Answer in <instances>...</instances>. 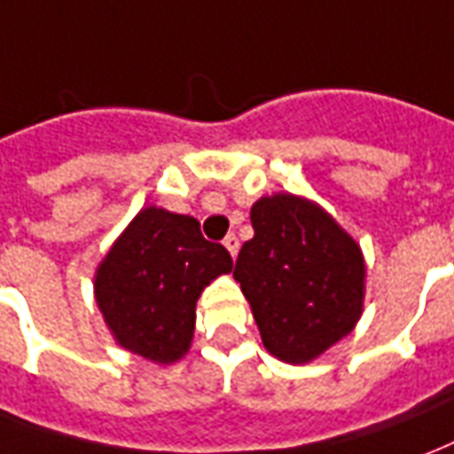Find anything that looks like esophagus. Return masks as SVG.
Instances as JSON below:
<instances>
[{
    "mask_svg": "<svg viewBox=\"0 0 454 454\" xmlns=\"http://www.w3.org/2000/svg\"><path fill=\"white\" fill-rule=\"evenodd\" d=\"M223 246H226L228 253H231V255L236 258V255H238V248H240V243H238V238L233 236V233H231V236H226V240H223Z\"/></svg>",
    "mask_w": 454,
    "mask_h": 454,
    "instance_id": "34e87169",
    "label": "esophagus"
}]
</instances>
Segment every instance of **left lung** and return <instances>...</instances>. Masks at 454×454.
I'll return each mask as SVG.
<instances>
[{"instance_id": "left-lung-1", "label": "left lung", "mask_w": 454, "mask_h": 454, "mask_svg": "<svg viewBox=\"0 0 454 454\" xmlns=\"http://www.w3.org/2000/svg\"><path fill=\"white\" fill-rule=\"evenodd\" d=\"M250 223L255 236L238 253L233 278L262 347L285 364H307L347 337L364 312L359 243L322 206L294 194L258 199Z\"/></svg>"}]
</instances>
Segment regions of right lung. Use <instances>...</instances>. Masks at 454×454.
<instances>
[{
	"label": "right lung",
	"instance_id": "obj_1",
	"mask_svg": "<svg viewBox=\"0 0 454 454\" xmlns=\"http://www.w3.org/2000/svg\"><path fill=\"white\" fill-rule=\"evenodd\" d=\"M231 270V253L194 216L147 206L98 265L95 302L120 347L174 364L192 347L196 300Z\"/></svg>",
	"mask_w": 454,
	"mask_h": 454
}]
</instances>
